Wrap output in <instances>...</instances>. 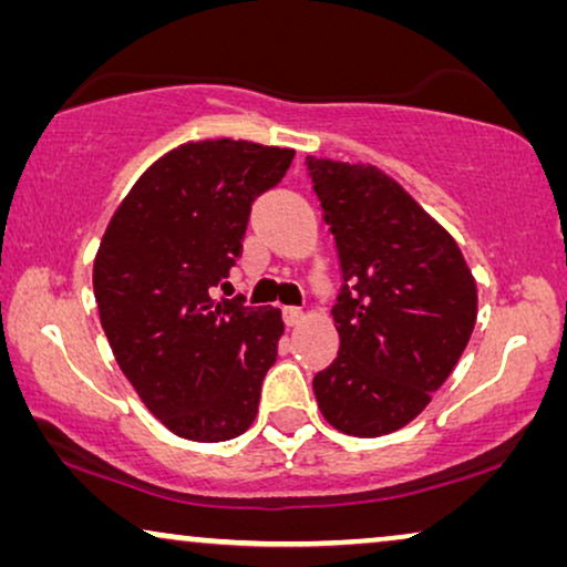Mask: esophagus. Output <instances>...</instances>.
I'll list each match as a JSON object with an SVG mask.
<instances>
[{
  "label": "esophagus",
  "instance_id": "34e87169",
  "mask_svg": "<svg viewBox=\"0 0 567 567\" xmlns=\"http://www.w3.org/2000/svg\"><path fill=\"white\" fill-rule=\"evenodd\" d=\"M284 322L289 324V328H297V324L305 320V312H301L299 307H284Z\"/></svg>",
  "mask_w": 567,
  "mask_h": 567
}]
</instances>
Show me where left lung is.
I'll return each instance as SVG.
<instances>
[{"mask_svg": "<svg viewBox=\"0 0 567 567\" xmlns=\"http://www.w3.org/2000/svg\"><path fill=\"white\" fill-rule=\"evenodd\" d=\"M305 165L343 278L338 359L312 379L317 405L348 436H384L421 415L467 348L475 278L454 239L382 169Z\"/></svg>", "mask_w": 567, "mask_h": 567, "instance_id": "1", "label": "left lung"}]
</instances>
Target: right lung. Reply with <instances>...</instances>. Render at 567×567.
<instances>
[{
    "label": "right lung",
    "mask_w": 567,
    "mask_h": 567,
    "mask_svg": "<svg viewBox=\"0 0 567 567\" xmlns=\"http://www.w3.org/2000/svg\"><path fill=\"white\" fill-rule=\"evenodd\" d=\"M291 150L190 142L138 177L100 243L92 286L115 361L177 436L250 429L284 332L274 307L214 299L239 258L255 198L284 181Z\"/></svg>",
    "instance_id": "right-lung-1"
}]
</instances>
